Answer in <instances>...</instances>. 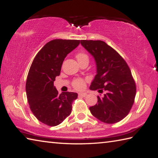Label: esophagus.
Instances as JSON below:
<instances>
[{
  "label": "esophagus",
  "mask_w": 158,
  "mask_h": 158,
  "mask_svg": "<svg viewBox=\"0 0 158 158\" xmlns=\"http://www.w3.org/2000/svg\"><path fill=\"white\" fill-rule=\"evenodd\" d=\"M87 95L86 93H79V96H81V97H85Z\"/></svg>",
  "instance_id": "esophagus-1"
}]
</instances>
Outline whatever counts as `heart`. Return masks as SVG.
I'll use <instances>...</instances> for the list:
<instances>
[{"label": "heart", "mask_w": 158, "mask_h": 158, "mask_svg": "<svg viewBox=\"0 0 158 158\" xmlns=\"http://www.w3.org/2000/svg\"><path fill=\"white\" fill-rule=\"evenodd\" d=\"M77 58L78 60L82 59H89L88 56L84 53H79L77 55ZM73 85L74 89L77 90H81L84 89L85 85V82L84 79H74L73 82Z\"/></svg>", "instance_id": "heart-1"}]
</instances>
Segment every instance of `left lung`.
I'll return each instance as SVG.
<instances>
[{
	"mask_svg": "<svg viewBox=\"0 0 158 158\" xmlns=\"http://www.w3.org/2000/svg\"><path fill=\"white\" fill-rule=\"evenodd\" d=\"M81 44L95 60L97 74L90 89L104 93L89 107L100 121L111 124L121 121L129 114L135 102L136 84L130 69L116 50L101 40H81Z\"/></svg>",
	"mask_w": 158,
	"mask_h": 158,
	"instance_id": "obj_1",
	"label": "left lung"
}]
</instances>
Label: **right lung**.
I'll return each instance as SVG.
<instances>
[{
  "mask_svg": "<svg viewBox=\"0 0 158 158\" xmlns=\"http://www.w3.org/2000/svg\"><path fill=\"white\" fill-rule=\"evenodd\" d=\"M77 40L56 39L37 53L29 69L26 91L31 111L37 120L49 126L60 124L72 112V104L78 94H58L53 85L59 76L66 56L78 46Z\"/></svg>",
  "mask_w": 158,
  "mask_h": 158,
  "instance_id": "right-lung-1",
  "label": "right lung"
}]
</instances>
